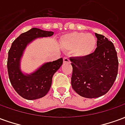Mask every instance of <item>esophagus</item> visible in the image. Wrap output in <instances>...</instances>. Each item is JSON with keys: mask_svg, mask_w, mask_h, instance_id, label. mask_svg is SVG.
I'll list each match as a JSON object with an SVG mask.
<instances>
[{"mask_svg": "<svg viewBox=\"0 0 125 125\" xmlns=\"http://www.w3.org/2000/svg\"><path fill=\"white\" fill-rule=\"evenodd\" d=\"M63 63H70V60H69V58H68V57H63Z\"/></svg>", "mask_w": 125, "mask_h": 125, "instance_id": "esophagus-1", "label": "esophagus"}]
</instances>
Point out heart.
<instances>
[{"mask_svg":"<svg viewBox=\"0 0 125 125\" xmlns=\"http://www.w3.org/2000/svg\"><path fill=\"white\" fill-rule=\"evenodd\" d=\"M62 43L66 49L73 51L76 56L84 57L94 52L96 45V39L90 33L73 32L65 35Z\"/></svg>","mask_w":125,"mask_h":125,"instance_id":"heart-1","label":"heart"}]
</instances>
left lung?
<instances>
[{
    "mask_svg": "<svg viewBox=\"0 0 125 125\" xmlns=\"http://www.w3.org/2000/svg\"><path fill=\"white\" fill-rule=\"evenodd\" d=\"M97 47L84 57H70L73 68L72 86L81 96L98 98L106 94L118 73L117 53L113 43L104 35L95 33Z\"/></svg>",
    "mask_w": 125,
    "mask_h": 125,
    "instance_id": "obj_1",
    "label": "left lung"
}]
</instances>
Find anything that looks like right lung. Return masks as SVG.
Instances as JSON below:
<instances>
[{"instance_id":"1","label":"right lung","mask_w":125,"mask_h":125,"mask_svg":"<svg viewBox=\"0 0 125 125\" xmlns=\"http://www.w3.org/2000/svg\"><path fill=\"white\" fill-rule=\"evenodd\" d=\"M53 35L52 31L32 28L21 34L12 42L8 55V73L12 87L23 98L35 100L45 96L51 88L53 76L62 65L63 59L60 58L44 63L30 74H25L21 70V59L27 45L37 38L51 37Z\"/></svg>"}]
</instances>
